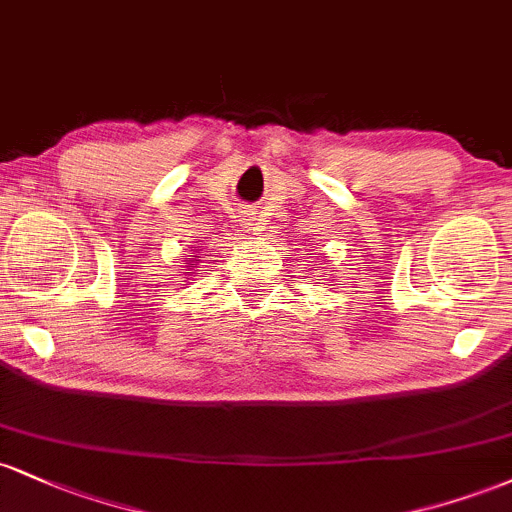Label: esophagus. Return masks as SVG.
<instances>
[{"mask_svg":"<svg viewBox=\"0 0 512 512\" xmlns=\"http://www.w3.org/2000/svg\"><path fill=\"white\" fill-rule=\"evenodd\" d=\"M240 226H243L245 231H257V228H260V221H257L255 211H250V209L240 211Z\"/></svg>","mask_w":512,"mask_h":512,"instance_id":"34e87169","label":"esophagus"}]
</instances>
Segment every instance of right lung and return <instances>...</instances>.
Returning <instances> with one entry per match:
<instances>
[{"label":"right lung","mask_w":512,"mask_h":512,"mask_svg":"<svg viewBox=\"0 0 512 512\" xmlns=\"http://www.w3.org/2000/svg\"><path fill=\"white\" fill-rule=\"evenodd\" d=\"M190 262H197V260H195V255H190V257H187V260H185V264H190ZM185 274H187V276H192L195 272H190V269H187Z\"/></svg>","instance_id":"obj_1"}]
</instances>
